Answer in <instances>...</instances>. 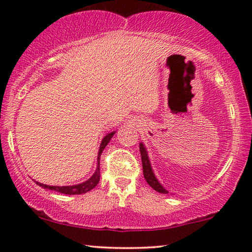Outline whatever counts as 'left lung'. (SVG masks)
I'll return each mask as SVG.
<instances>
[{
  "label": "left lung",
  "mask_w": 252,
  "mask_h": 252,
  "mask_svg": "<svg viewBox=\"0 0 252 252\" xmlns=\"http://www.w3.org/2000/svg\"><path fill=\"white\" fill-rule=\"evenodd\" d=\"M140 153H141L143 176H144V179H146V181L148 182V185L150 186L153 190H156L157 192L163 193V194L169 193L168 191L160 185L159 181L157 180L156 176L153 174L152 169H151V164H150V162H149L148 153H147L146 148L143 147V143H140Z\"/></svg>",
  "instance_id": "left-lung-1"
}]
</instances>
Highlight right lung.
I'll return each mask as SVG.
<instances>
[{"label": "right lung", "mask_w": 252, "mask_h": 252, "mask_svg": "<svg viewBox=\"0 0 252 252\" xmlns=\"http://www.w3.org/2000/svg\"><path fill=\"white\" fill-rule=\"evenodd\" d=\"M114 134V132H111V133L106 134L103 140H102L101 142V146L99 149V156H97V167L96 170L93 176L89 179L88 181H85L83 183H81V185H76V186H66V187H55V186H46L43 185V183H40V182H36L37 185L40 187L44 188V189H49V190H53V191H57V192L60 193H64V194H82L88 192V191L92 190L93 188H94L97 183L100 181V157L102 155V151L104 150V148L106 147V144L110 142L111 138H112Z\"/></svg>", "instance_id": "right-lung-1"}]
</instances>
